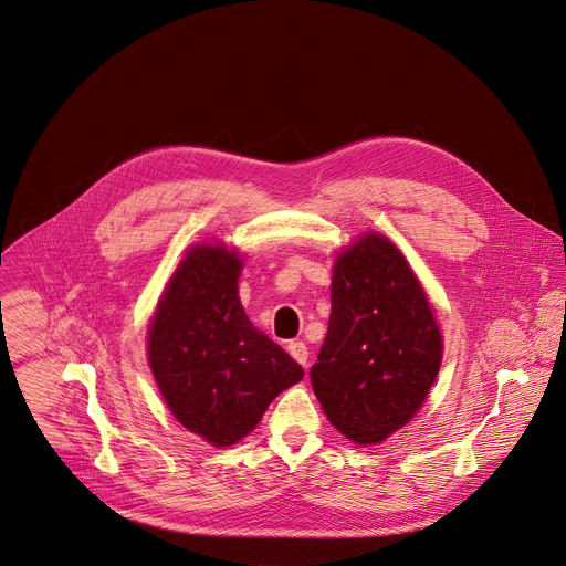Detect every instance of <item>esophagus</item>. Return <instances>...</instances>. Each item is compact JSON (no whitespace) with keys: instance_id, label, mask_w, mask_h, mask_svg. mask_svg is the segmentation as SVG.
<instances>
[{"instance_id":"1","label":"esophagus","mask_w":566,"mask_h":566,"mask_svg":"<svg viewBox=\"0 0 566 566\" xmlns=\"http://www.w3.org/2000/svg\"><path fill=\"white\" fill-rule=\"evenodd\" d=\"M289 355L297 361V364H302V366H306L308 364V348H306V344L304 342H291L289 344Z\"/></svg>"}]
</instances>
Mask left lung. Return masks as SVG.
I'll use <instances>...</instances> for the list:
<instances>
[{
	"label": "left lung",
	"mask_w": 566,
	"mask_h": 566,
	"mask_svg": "<svg viewBox=\"0 0 566 566\" xmlns=\"http://www.w3.org/2000/svg\"><path fill=\"white\" fill-rule=\"evenodd\" d=\"M331 319L311 384L328 421L373 446L423 406L443 357L428 295L403 253L364 233L333 266Z\"/></svg>",
	"instance_id": "1"
}]
</instances>
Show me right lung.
I'll list each match as a JSON object with an SVG mask.
<instances>
[{
    "label": "right lung",
    "mask_w": 566,
    "mask_h": 566,
    "mask_svg": "<svg viewBox=\"0 0 566 566\" xmlns=\"http://www.w3.org/2000/svg\"><path fill=\"white\" fill-rule=\"evenodd\" d=\"M242 258L196 244L180 260L147 331V357L171 415L216 448L238 443L269 403L304 377L302 366L247 317Z\"/></svg>",
    "instance_id": "1"
}]
</instances>
